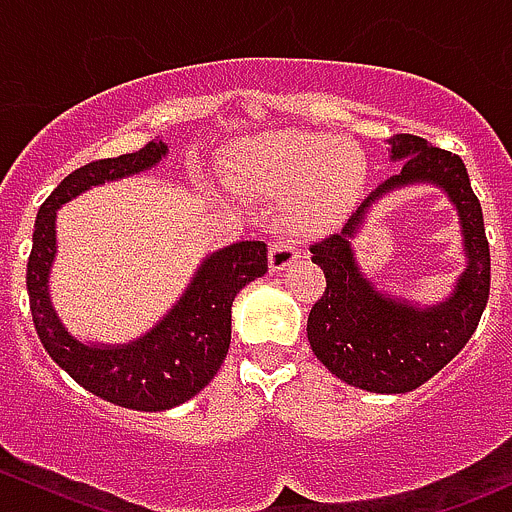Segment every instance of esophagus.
I'll return each mask as SVG.
<instances>
[{"label":"esophagus","instance_id":"obj_1","mask_svg":"<svg viewBox=\"0 0 512 512\" xmlns=\"http://www.w3.org/2000/svg\"><path fill=\"white\" fill-rule=\"evenodd\" d=\"M299 257H302V252H299V247L294 245V240H289V237H280V240H275L270 245V270L272 272H282L287 270L292 262H297Z\"/></svg>","mask_w":512,"mask_h":512}]
</instances>
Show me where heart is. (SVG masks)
Masks as SVG:
<instances>
[{"label":"heart","mask_w":512,"mask_h":512,"mask_svg":"<svg viewBox=\"0 0 512 512\" xmlns=\"http://www.w3.org/2000/svg\"><path fill=\"white\" fill-rule=\"evenodd\" d=\"M364 153L334 136L275 131L245 143L230 168L232 185L277 200L297 198V218L322 225L359 198L366 183Z\"/></svg>","instance_id":"b5f03b06"}]
</instances>
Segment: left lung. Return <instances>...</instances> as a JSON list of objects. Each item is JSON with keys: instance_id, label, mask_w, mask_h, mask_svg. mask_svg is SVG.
<instances>
[{"instance_id": "8db88e82", "label": "left lung", "mask_w": 512, "mask_h": 512, "mask_svg": "<svg viewBox=\"0 0 512 512\" xmlns=\"http://www.w3.org/2000/svg\"><path fill=\"white\" fill-rule=\"evenodd\" d=\"M389 146L391 160H404L399 173L356 208L342 232L309 245L327 289L309 312L307 337L314 356L349 386L406 394L438 374L476 332L490 294V250L463 160L411 133L389 138ZM416 182L436 184L449 195L459 210L467 252V270L452 297L431 308L379 293L358 270L351 247L370 205L391 189Z\"/></svg>"}]
</instances>
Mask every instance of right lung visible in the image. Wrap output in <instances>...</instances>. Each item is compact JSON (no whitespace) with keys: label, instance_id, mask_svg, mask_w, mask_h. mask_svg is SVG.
I'll return each mask as SVG.
<instances>
[{"label":"right lung","instance_id":"obj_1","mask_svg":"<svg viewBox=\"0 0 512 512\" xmlns=\"http://www.w3.org/2000/svg\"><path fill=\"white\" fill-rule=\"evenodd\" d=\"M165 153L163 141H151L136 153L94 160L66 175L39 208L27 262L29 307L46 352L86 391L133 411L173 409L213 381L230 349L232 302L267 272L265 242H235L205 257L175 307L136 342L86 344L71 337L49 297L56 210L94 185L153 168Z\"/></svg>","mask_w":512,"mask_h":512}]
</instances>
